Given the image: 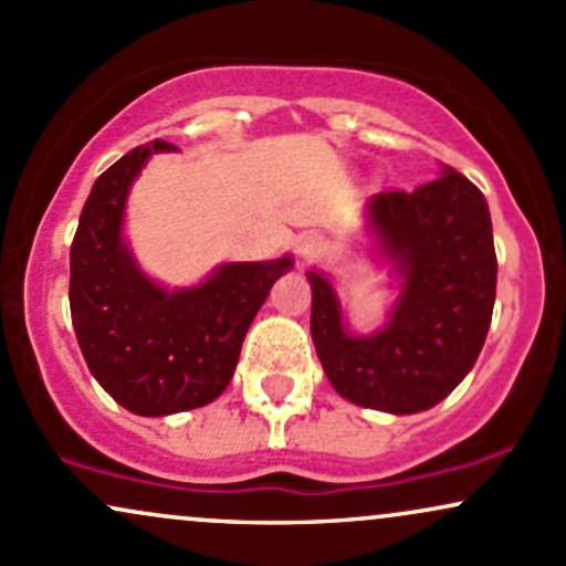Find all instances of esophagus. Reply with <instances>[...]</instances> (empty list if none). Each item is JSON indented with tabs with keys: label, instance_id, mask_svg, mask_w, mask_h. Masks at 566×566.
<instances>
[{
	"label": "esophagus",
	"instance_id": "obj_1",
	"mask_svg": "<svg viewBox=\"0 0 566 566\" xmlns=\"http://www.w3.org/2000/svg\"><path fill=\"white\" fill-rule=\"evenodd\" d=\"M324 250H327V242H324L319 233H308V237H303L301 244H297V255H301L303 261H316V258L324 255Z\"/></svg>",
	"mask_w": 566,
	"mask_h": 566
}]
</instances>
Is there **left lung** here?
<instances>
[{"instance_id": "8db88e82", "label": "left lung", "mask_w": 566, "mask_h": 566, "mask_svg": "<svg viewBox=\"0 0 566 566\" xmlns=\"http://www.w3.org/2000/svg\"><path fill=\"white\" fill-rule=\"evenodd\" d=\"M409 191L375 193L373 231L399 265L391 322L350 335L335 290L311 271V337L329 382L354 405L409 415L439 405L476 365L492 322L497 258L484 193L452 167Z\"/></svg>"}]
</instances>
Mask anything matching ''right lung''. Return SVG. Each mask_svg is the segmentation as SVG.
<instances>
[{
    "instance_id": "1",
    "label": "right lung",
    "mask_w": 566,
    "mask_h": 566,
    "mask_svg": "<svg viewBox=\"0 0 566 566\" xmlns=\"http://www.w3.org/2000/svg\"><path fill=\"white\" fill-rule=\"evenodd\" d=\"M165 140L114 161L82 207L71 242L69 303L90 373L122 407L146 418L205 407L226 391L252 319L290 258L226 263L191 290L148 282L122 242L129 184Z\"/></svg>"
}]
</instances>
